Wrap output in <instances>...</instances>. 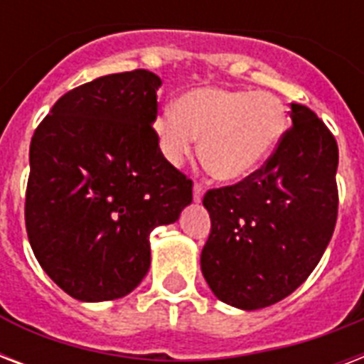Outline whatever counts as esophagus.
I'll list each match as a JSON object with an SVG mask.
<instances>
[{
	"label": "esophagus",
	"instance_id": "obj_1",
	"mask_svg": "<svg viewBox=\"0 0 364 364\" xmlns=\"http://www.w3.org/2000/svg\"><path fill=\"white\" fill-rule=\"evenodd\" d=\"M193 198L196 204H200V202H202V198H204V187H202V185H198V183H196V185L193 187Z\"/></svg>",
	"mask_w": 364,
	"mask_h": 364
}]
</instances>
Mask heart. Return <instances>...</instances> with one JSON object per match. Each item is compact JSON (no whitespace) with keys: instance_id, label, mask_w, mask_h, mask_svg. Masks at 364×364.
I'll list each match as a JSON object with an SVG mask.
<instances>
[{"instance_id":"heart-1","label":"heart","mask_w":364,"mask_h":364,"mask_svg":"<svg viewBox=\"0 0 364 364\" xmlns=\"http://www.w3.org/2000/svg\"><path fill=\"white\" fill-rule=\"evenodd\" d=\"M287 122L285 105L268 90L198 87L177 98L176 111H162L153 128L171 166H181L200 137L205 170L219 181L238 183L274 154Z\"/></svg>"}]
</instances>
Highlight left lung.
<instances>
[{
	"instance_id": "left-lung-1",
	"label": "left lung",
	"mask_w": 364,
	"mask_h": 364,
	"mask_svg": "<svg viewBox=\"0 0 364 364\" xmlns=\"http://www.w3.org/2000/svg\"><path fill=\"white\" fill-rule=\"evenodd\" d=\"M293 126L266 164L204 196L211 232L200 266L217 299L240 310L283 300L308 279L338 215V145L321 119L291 104Z\"/></svg>"
}]
</instances>
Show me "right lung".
<instances>
[{"label":"right lung","instance_id":"obj_1","mask_svg":"<svg viewBox=\"0 0 364 364\" xmlns=\"http://www.w3.org/2000/svg\"><path fill=\"white\" fill-rule=\"evenodd\" d=\"M162 81L147 70L73 88L30 143L26 230L36 259L81 302L122 299L151 266L149 234L193 202L154 137Z\"/></svg>","mask_w":364,"mask_h":364}]
</instances>
